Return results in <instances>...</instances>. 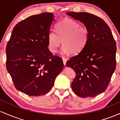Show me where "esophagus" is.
I'll return each mask as SVG.
<instances>
[{"label": "esophagus", "mask_w": 120, "mask_h": 120, "mask_svg": "<svg viewBox=\"0 0 120 120\" xmlns=\"http://www.w3.org/2000/svg\"><path fill=\"white\" fill-rule=\"evenodd\" d=\"M63 63H64V65H65L66 63H67V59L63 58Z\"/></svg>", "instance_id": "1"}]
</instances>
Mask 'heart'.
<instances>
[{
    "label": "heart",
    "mask_w": 120,
    "mask_h": 120,
    "mask_svg": "<svg viewBox=\"0 0 120 120\" xmlns=\"http://www.w3.org/2000/svg\"><path fill=\"white\" fill-rule=\"evenodd\" d=\"M56 31L49 30L47 35L49 49L52 53H56L61 45L63 54H77L86 46L89 35L87 27L73 20L65 18L57 23Z\"/></svg>",
    "instance_id": "heart-1"
}]
</instances>
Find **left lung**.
I'll list each match as a JSON object with an SVG mask.
<instances>
[{
	"label": "left lung",
	"mask_w": 120,
	"mask_h": 120,
	"mask_svg": "<svg viewBox=\"0 0 120 120\" xmlns=\"http://www.w3.org/2000/svg\"><path fill=\"white\" fill-rule=\"evenodd\" d=\"M67 14L89 31L86 46L66 63L76 73L71 88L80 97H95L106 90L116 69V43L108 25L98 16L87 12Z\"/></svg>",
	"instance_id": "left-lung-1"
}]
</instances>
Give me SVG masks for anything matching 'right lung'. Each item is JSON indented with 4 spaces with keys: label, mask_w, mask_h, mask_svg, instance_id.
<instances>
[{
    "label": "right lung",
    "mask_w": 120,
    "mask_h": 120,
    "mask_svg": "<svg viewBox=\"0 0 120 120\" xmlns=\"http://www.w3.org/2000/svg\"><path fill=\"white\" fill-rule=\"evenodd\" d=\"M42 13L21 21L6 47V68L16 89L29 96L46 94L64 67L61 57L48 48L47 35L53 20Z\"/></svg>",
    "instance_id": "add662e5"
}]
</instances>
